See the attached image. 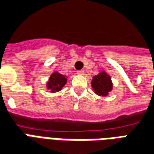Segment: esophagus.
Here are the masks:
<instances>
[{
    "label": "esophagus",
    "mask_w": 154,
    "mask_h": 154,
    "mask_svg": "<svg viewBox=\"0 0 154 154\" xmlns=\"http://www.w3.org/2000/svg\"><path fill=\"white\" fill-rule=\"evenodd\" d=\"M77 74H78V75H83L84 74V70H78V71H77Z\"/></svg>",
    "instance_id": "1"
}]
</instances>
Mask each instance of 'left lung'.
Masks as SVG:
<instances>
[{"label":"left lung","instance_id":"left-lung-1","mask_svg":"<svg viewBox=\"0 0 154 154\" xmlns=\"http://www.w3.org/2000/svg\"><path fill=\"white\" fill-rule=\"evenodd\" d=\"M92 87L96 94L106 97L113 88L110 76L107 75L106 72L101 71L99 75H95L92 78Z\"/></svg>","mask_w":154,"mask_h":154}]
</instances>
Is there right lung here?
Masks as SVG:
<instances>
[{
  "label": "right lung",
  "instance_id": "add662e5",
  "mask_svg": "<svg viewBox=\"0 0 154 154\" xmlns=\"http://www.w3.org/2000/svg\"><path fill=\"white\" fill-rule=\"evenodd\" d=\"M67 79L63 75H61L59 73L54 72L52 74L49 78L48 84H47V88L48 89L51 91V92H59L60 90L62 89V88L66 84Z\"/></svg>",
  "mask_w": 154,
  "mask_h": 154
}]
</instances>
